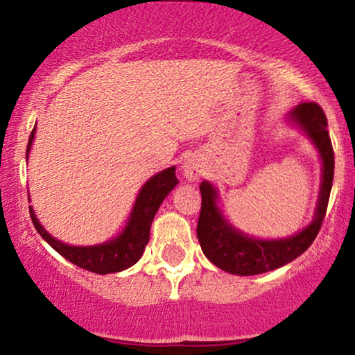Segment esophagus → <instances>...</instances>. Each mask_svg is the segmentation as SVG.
<instances>
[{
    "label": "esophagus",
    "instance_id": "obj_1",
    "mask_svg": "<svg viewBox=\"0 0 355 355\" xmlns=\"http://www.w3.org/2000/svg\"><path fill=\"white\" fill-rule=\"evenodd\" d=\"M182 173L189 181H197L203 174V166L197 158H187L182 164Z\"/></svg>",
    "mask_w": 355,
    "mask_h": 355
}]
</instances>
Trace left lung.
I'll return each mask as SVG.
<instances>
[{"mask_svg": "<svg viewBox=\"0 0 355 355\" xmlns=\"http://www.w3.org/2000/svg\"><path fill=\"white\" fill-rule=\"evenodd\" d=\"M289 119L307 132L323 162L322 187L313 221L305 230L286 239H254L242 234L226 221L216 207V189L210 182L203 181L200 184L202 207L197 223V237L207 259L227 273L252 276L279 268L302 255L312 245L322 227L334 176V152L327 129V116L318 103L304 101L291 111Z\"/></svg>", "mask_w": 355, "mask_h": 355, "instance_id": "1", "label": "left lung"}]
</instances>
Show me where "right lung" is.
Instances as JSON below:
<instances>
[{"instance_id":"right-lung-1","label":"right lung","mask_w":355,"mask_h":355,"mask_svg":"<svg viewBox=\"0 0 355 355\" xmlns=\"http://www.w3.org/2000/svg\"><path fill=\"white\" fill-rule=\"evenodd\" d=\"M33 137H35V128H33L27 145V157L28 150L32 147ZM178 184L176 168H168L164 171L155 174L150 178L144 187L140 189L137 200L134 203L132 213H130L129 223L125 225L124 231L118 237L111 239L105 244L90 245V247H76L67 245L64 242L58 241L51 234H48L40 223H38L35 213L32 207L31 218L33 226L38 231L43 239L55 249L58 254H61L66 260L74 263L80 268L89 270L92 273L106 275V273H118L134 263H137L140 257L144 254L145 245L150 239V226L155 218V213L158 211L159 205L164 200V197L173 191Z\"/></svg>"}]
</instances>
